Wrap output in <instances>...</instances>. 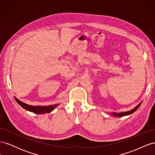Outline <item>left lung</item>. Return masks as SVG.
Here are the masks:
<instances>
[{
  "instance_id": "left-lung-1",
  "label": "left lung",
  "mask_w": 155,
  "mask_h": 155,
  "mask_svg": "<svg viewBox=\"0 0 155 155\" xmlns=\"http://www.w3.org/2000/svg\"><path fill=\"white\" fill-rule=\"evenodd\" d=\"M142 104V102L140 103V104H139L137 107H136L134 109L130 110V111H127V112H120V113H116V112H114V113H112V114H113L114 116H119V117H122V116H127V115H129V114H131L132 113H133L134 112H135L136 110H137L138 107L140 106V105Z\"/></svg>"
}]
</instances>
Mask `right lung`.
Listing matches in <instances>:
<instances>
[{"label": "right lung", "instance_id": "obj_1", "mask_svg": "<svg viewBox=\"0 0 155 155\" xmlns=\"http://www.w3.org/2000/svg\"><path fill=\"white\" fill-rule=\"evenodd\" d=\"M15 100L19 104L22 108H24L26 110L34 112V113L35 114H45V113H49V112L52 111L54 109H55L56 107L59 105V104H55L54 105H50V106H32L25 104L21 101L18 100L17 98L15 97Z\"/></svg>", "mask_w": 155, "mask_h": 155}]
</instances>
